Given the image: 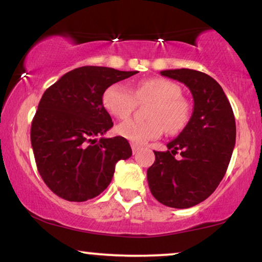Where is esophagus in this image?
<instances>
[{"label":"esophagus","instance_id":"esophagus-1","mask_svg":"<svg viewBox=\"0 0 262 262\" xmlns=\"http://www.w3.org/2000/svg\"><path fill=\"white\" fill-rule=\"evenodd\" d=\"M131 148H132V152H134V154L138 152L139 149H141V147H139L138 144H131Z\"/></svg>","mask_w":262,"mask_h":262}]
</instances>
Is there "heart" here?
<instances>
[{
  "label": "heart",
  "mask_w": 262,
  "mask_h": 262,
  "mask_svg": "<svg viewBox=\"0 0 262 262\" xmlns=\"http://www.w3.org/2000/svg\"><path fill=\"white\" fill-rule=\"evenodd\" d=\"M181 88L164 78H149L138 81L132 91L124 84L108 86L102 102L107 112L118 119H126L134 111L136 100H151L147 117L149 120H127L119 124L117 134L134 144H145L150 139L161 137L167 130L177 134L188 124L190 104L181 97Z\"/></svg>",
  "instance_id": "heart-1"
}]
</instances>
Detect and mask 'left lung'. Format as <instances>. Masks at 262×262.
Instances as JSON below:
<instances>
[{
  "label": "left lung",
  "instance_id": "left-lung-1",
  "mask_svg": "<svg viewBox=\"0 0 262 262\" xmlns=\"http://www.w3.org/2000/svg\"><path fill=\"white\" fill-rule=\"evenodd\" d=\"M160 73L189 88L193 110L168 150L154 151L148 184L162 205L190 208L209 198L225 176L236 143L235 115L223 88L208 74L189 69ZM178 151L182 158L177 161Z\"/></svg>",
  "mask_w": 262,
  "mask_h": 262
}]
</instances>
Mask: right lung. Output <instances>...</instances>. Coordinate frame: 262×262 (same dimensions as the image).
<instances>
[{"mask_svg": "<svg viewBox=\"0 0 262 262\" xmlns=\"http://www.w3.org/2000/svg\"><path fill=\"white\" fill-rule=\"evenodd\" d=\"M136 73L78 67L43 94L32 120L31 144L40 177L61 199L83 202L96 198L110 185L115 164L132 155L127 139L96 137L113 126L103 93Z\"/></svg>", "mask_w": 262, "mask_h": 262, "instance_id": "right-lung-1", "label": "right lung"}]
</instances>
